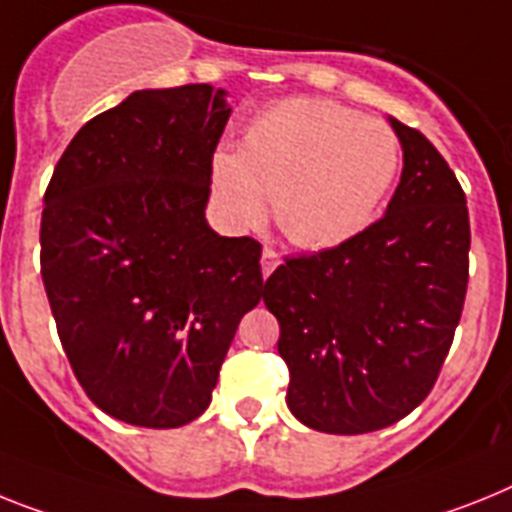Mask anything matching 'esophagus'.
Returning <instances> with one entry per match:
<instances>
[{
  "label": "esophagus",
  "mask_w": 512,
  "mask_h": 512,
  "mask_svg": "<svg viewBox=\"0 0 512 512\" xmlns=\"http://www.w3.org/2000/svg\"><path fill=\"white\" fill-rule=\"evenodd\" d=\"M278 263H281V257H278L276 249L265 247L263 249V257H260V265H263V276L268 278L270 273H273V270L278 268Z\"/></svg>",
  "instance_id": "esophagus-1"
}]
</instances>
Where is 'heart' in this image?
Here are the masks:
<instances>
[{
    "label": "heart",
    "instance_id": "b5f03b06",
    "mask_svg": "<svg viewBox=\"0 0 512 512\" xmlns=\"http://www.w3.org/2000/svg\"><path fill=\"white\" fill-rule=\"evenodd\" d=\"M401 166V140L380 119L317 98H286L257 114L242 153L213 156V195L239 229L268 213L289 242L330 249L367 229Z\"/></svg>",
    "mask_w": 512,
    "mask_h": 512
}]
</instances>
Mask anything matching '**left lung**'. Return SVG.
<instances>
[{
    "label": "left lung",
    "mask_w": 512,
    "mask_h": 512,
    "mask_svg": "<svg viewBox=\"0 0 512 512\" xmlns=\"http://www.w3.org/2000/svg\"><path fill=\"white\" fill-rule=\"evenodd\" d=\"M401 182L380 221L349 242L289 257L265 281L281 325L291 414L328 435L390 427L435 388L468 286L466 195L448 161L390 117Z\"/></svg>",
    "instance_id": "1"
}]
</instances>
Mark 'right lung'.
<instances>
[{
  "mask_svg": "<svg viewBox=\"0 0 512 512\" xmlns=\"http://www.w3.org/2000/svg\"><path fill=\"white\" fill-rule=\"evenodd\" d=\"M226 90H135L90 119L44 195L41 278L98 409L171 429L208 409L239 320L263 296L260 242L205 221Z\"/></svg>",
  "mask_w": 512,
  "mask_h": 512,
  "instance_id": "right-lung-1",
  "label": "right lung"
}]
</instances>
